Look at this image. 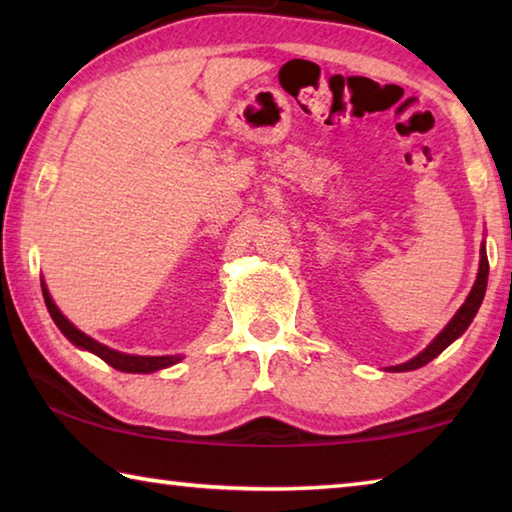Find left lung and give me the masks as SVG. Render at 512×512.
Returning <instances> with one entry per match:
<instances>
[{
  "instance_id": "8db88e82",
  "label": "left lung",
  "mask_w": 512,
  "mask_h": 512,
  "mask_svg": "<svg viewBox=\"0 0 512 512\" xmlns=\"http://www.w3.org/2000/svg\"><path fill=\"white\" fill-rule=\"evenodd\" d=\"M485 287H488V255H485V248H481V264H479V275H476V282L470 291V296L463 302V307L456 311V316L449 320L447 327L440 332L436 339H433L427 350H422L418 357H413L411 361L402 363V366H393L388 370L393 372H406V370H415V368H422L424 363H429L431 359H436L440 352H443L449 343H454L458 336H461L467 327H470L472 318L476 316V311H479L483 296H485Z\"/></svg>"
}]
</instances>
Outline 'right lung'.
<instances>
[{
  "instance_id": "add662e5",
  "label": "right lung",
  "mask_w": 512,
  "mask_h": 512,
  "mask_svg": "<svg viewBox=\"0 0 512 512\" xmlns=\"http://www.w3.org/2000/svg\"><path fill=\"white\" fill-rule=\"evenodd\" d=\"M42 296H45V305H47L49 314H51V318H54V323L58 325L60 332H63L74 345H79V348L97 354L99 359L106 361L108 366H112V368H117L121 372H153V370L173 366V363L180 361V357H135V354H121L117 350H110L103 343L90 339L88 334H83L81 329H76L63 314H60L58 307L54 305V300H51L45 284H42Z\"/></svg>"
}]
</instances>
